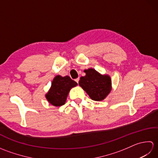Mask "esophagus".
I'll return each instance as SVG.
<instances>
[{
	"mask_svg": "<svg viewBox=\"0 0 158 158\" xmlns=\"http://www.w3.org/2000/svg\"><path fill=\"white\" fill-rule=\"evenodd\" d=\"M79 78H77V79H75V81H76L77 83H79Z\"/></svg>",
	"mask_w": 158,
	"mask_h": 158,
	"instance_id": "obj_1",
	"label": "esophagus"
}]
</instances>
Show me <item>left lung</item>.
<instances>
[{
    "label": "left lung",
    "instance_id": "1",
    "mask_svg": "<svg viewBox=\"0 0 158 158\" xmlns=\"http://www.w3.org/2000/svg\"><path fill=\"white\" fill-rule=\"evenodd\" d=\"M85 76L81 77L79 85L95 101H102L112 89L111 79L109 75H102L95 69L84 70Z\"/></svg>",
    "mask_w": 158,
    "mask_h": 158
}]
</instances>
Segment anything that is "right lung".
Returning <instances> with one entry per match:
<instances>
[{
  "label": "right lung",
  "instance_id": "obj_1",
  "mask_svg": "<svg viewBox=\"0 0 158 158\" xmlns=\"http://www.w3.org/2000/svg\"><path fill=\"white\" fill-rule=\"evenodd\" d=\"M77 85L69 76L56 75L52 82L51 88L45 94V98L51 105L60 106L64 105L71 88Z\"/></svg>",
  "mask_w": 158,
  "mask_h": 158
}]
</instances>
